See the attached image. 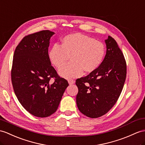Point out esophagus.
<instances>
[{"label": "esophagus", "mask_w": 145, "mask_h": 145, "mask_svg": "<svg viewBox=\"0 0 145 145\" xmlns=\"http://www.w3.org/2000/svg\"><path fill=\"white\" fill-rule=\"evenodd\" d=\"M68 83L69 85H72L75 83V80L73 79H68Z\"/></svg>", "instance_id": "obj_1"}]
</instances>
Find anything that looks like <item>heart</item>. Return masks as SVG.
<instances>
[{"label": "heart", "instance_id": "obj_1", "mask_svg": "<svg viewBox=\"0 0 145 145\" xmlns=\"http://www.w3.org/2000/svg\"><path fill=\"white\" fill-rule=\"evenodd\" d=\"M105 48L101 42L80 33L68 35L61 44H55L48 52L52 64L59 68L70 56L71 61L59 69L58 73L66 79L82 76L83 71L90 73L96 70L103 60Z\"/></svg>", "mask_w": 145, "mask_h": 145}]
</instances>
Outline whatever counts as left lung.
<instances>
[{
  "label": "left lung",
  "instance_id": "obj_1",
  "mask_svg": "<svg viewBox=\"0 0 145 145\" xmlns=\"http://www.w3.org/2000/svg\"><path fill=\"white\" fill-rule=\"evenodd\" d=\"M105 42L106 52L100 66L76 80L77 108L90 118L101 117L110 110L121 95L126 78L125 60L117 42L111 36Z\"/></svg>",
  "mask_w": 145,
  "mask_h": 145
}]
</instances>
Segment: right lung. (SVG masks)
<instances>
[{
  "label": "right lung",
  "instance_id": "1",
  "mask_svg": "<svg viewBox=\"0 0 145 145\" xmlns=\"http://www.w3.org/2000/svg\"><path fill=\"white\" fill-rule=\"evenodd\" d=\"M54 32L44 30L24 37L13 55L12 82L18 100L30 114L46 118L57 110L68 81L59 77L48 58ZM55 77L53 84L50 80Z\"/></svg>",
  "mask_w": 145,
  "mask_h": 145
}]
</instances>
